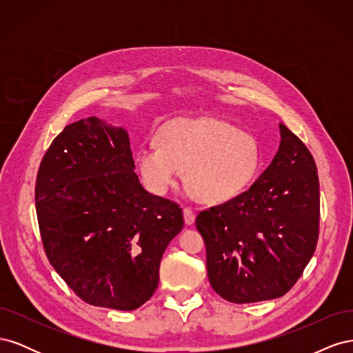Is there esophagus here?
Returning <instances> with one entry per match:
<instances>
[{"label":"esophagus","mask_w":353,"mask_h":353,"mask_svg":"<svg viewBox=\"0 0 353 353\" xmlns=\"http://www.w3.org/2000/svg\"><path fill=\"white\" fill-rule=\"evenodd\" d=\"M183 212H184V221H185V223H187V225H191V223H193L194 219H196L194 210L191 209V208H184Z\"/></svg>","instance_id":"esophagus-1"}]
</instances>
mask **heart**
Masks as SVG:
<instances>
[{
	"label": "heart",
	"instance_id": "1",
	"mask_svg": "<svg viewBox=\"0 0 353 353\" xmlns=\"http://www.w3.org/2000/svg\"><path fill=\"white\" fill-rule=\"evenodd\" d=\"M157 143L138 150V168L147 187L166 193L187 170L190 190L203 201L221 203L240 194L258 172L256 138L215 119H176L160 131Z\"/></svg>",
	"mask_w": 353,
	"mask_h": 353
}]
</instances>
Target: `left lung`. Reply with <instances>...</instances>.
<instances>
[{"label":"left lung","instance_id":"obj_1","mask_svg":"<svg viewBox=\"0 0 353 353\" xmlns=\"http://www.w3.org/2000/svg\"><path fill=\"white\" fill-rule=\"evenodd\" d=\"M280 148L243 193L201 210L212 288L232 303L285 294L311 261L319 236V181L307 147L280 123Z\"/></svg>","mask_w":353,"mask_h":353}]
</instances>
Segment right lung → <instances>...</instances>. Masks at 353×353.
Listing matches in <instances>:
<instances>
[{
	"label": "right lung",
	"instance_id": "right-lung-1",
	"mask_svg": "<svg viewBox=\"0 0 353 353\" xmlns=\"http://www.w3.org/2000/svg\"><path fill=\"white\" fill-rule=\"evenodd\" d=\"M128 132L99 117L68 125L41 160L35 205L42 245L73 293L132 311L153 296L178 203L150 194L134 172Z\"/></svg>",
	"mask_w": 353,
	"mask_h": 353
}]
</instances>
